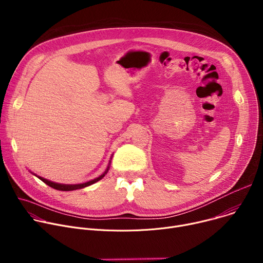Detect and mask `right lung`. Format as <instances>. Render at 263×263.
Masks as SVG:
<instances>
[{
  "mask_svg": "<svg viewBox=\"0 0 263 263\" xmlns=\"http://www.w3.org/2000/svg\"><path fill=\"white\" fill-rule=\"evenodd\" d=\"M110 163H111V160L109 161V164H108L106 171H105L101 176H99L98 178H96V179H93V180H90V181L85 182V183H80V184H61V183H56V182H52V181H50V180H48V179H45V178H43V177L37 176V175H35V174H33V173H32V174H33L34 176H36L39 179H41L43 182H45L47 185H49L50 187H53V189H55V190H57V191L69 192V191H76V190L84 189V187H87V186H89V185H91V184H93V183L100 181V180H101L102 178H104L105 175L108 173V171H109V168H110Z\"/></svg>",
  "mask_w": 263,
  "mask_h": 263,
  "instance_id": "add662e5",
  "label": "right lung"
}]
</instances>
